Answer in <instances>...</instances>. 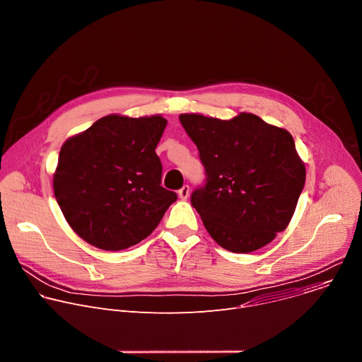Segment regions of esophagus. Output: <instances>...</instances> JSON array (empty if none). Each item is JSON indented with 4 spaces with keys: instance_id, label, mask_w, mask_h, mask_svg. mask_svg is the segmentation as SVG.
I'll list each match as a JSON object with an SVG mask.
<instances>
[{
    "instance_id": "obj_1",
    "label": "esophagus",
    "mask_w": 362,
    "mask_h": 362,
    "mask_svg": "<svg viewBox=\"0 0 362 362\" xmlns=\"http://www.w3.org/2000/svg\"><path fill=\"white\" fill-rule=\"evenodd\" d=\"M189 194H190V187H189L187 185H185V186L179 190V197L183 199V200H186V199L189 197Z\"/></svg>"
}]
</instances>
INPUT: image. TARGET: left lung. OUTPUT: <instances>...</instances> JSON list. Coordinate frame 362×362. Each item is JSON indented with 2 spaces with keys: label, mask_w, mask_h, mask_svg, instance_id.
<instances>
[{
  "label": "left lung",
  "mask_w": 362,
  "mask_h": 362,
  "mask_svg": "<svg viewBox=\"0 0 362 362\" xmlns=\"http://www.w3.org/2000/svg\"><path fill=\"white\" fill-rule=\"evenodd\" d=\"M206 172L190 196L222 247L249 253L286 229L305 185L293 137L252 113L230 120L180 115Z\"/></svg>",
  "instance_id": "8db88e82"
}]
</instances>
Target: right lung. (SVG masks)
<instances>
[{"label":"right lung","instance_id":"1","mask_svg":"<svg viewBox=\"0 0 362 362\" xmlns=\"http://www.w3.org/2000/svg\"><path fill=\"white\" fill-rule=\"evenodd\" d=\"M168 120L110 115L70 137L60 150L54 194L71 229L105 250L147 238L177 199L160 186L154 151Z\"/></svg>","mask_w":362,"mask_h":362}]
</instances>
